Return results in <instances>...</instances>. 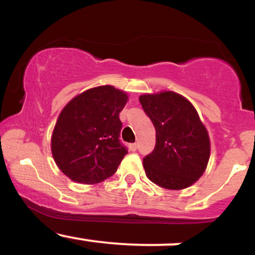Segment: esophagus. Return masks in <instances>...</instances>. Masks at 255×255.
I'll return each instance as SVG.
<instances>
[{
    "mask_svg": "<svg viewBox=\"0 0 255 255\" xmlns=\"http://www.w3.org/2000/svg\"><path fill=\"white\" fill-rule=\"evenodd\" d=\"M129 150L133 151V152L137 150V144H136V142H134V144H130L129 145Z\"/></svg>",
    "mask_w": 255,
    "mask_h": 255,
    "instance_id": "34e87169",
    "label": "esophagus"
}]
</instances>
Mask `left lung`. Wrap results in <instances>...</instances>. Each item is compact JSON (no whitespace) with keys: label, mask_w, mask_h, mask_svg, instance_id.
Returning <instances> with one entry per match:
<instances>
[{"label":"left lung","mask_w":255,"mask_h":255,"mask_svg":"<svg viewBox=\"0 0 255 255\" xmlns=\"http://www.w3.org/2000/svg\"><path fill=\"white\" fill-rule=\"evenodd\" d=\"M156 129L154 150L142 159L146 176L166 189L195 183L210 159V137L193 104L172 91L139 97Z\"/></svg>","instance_id":"1"}]
</instances>
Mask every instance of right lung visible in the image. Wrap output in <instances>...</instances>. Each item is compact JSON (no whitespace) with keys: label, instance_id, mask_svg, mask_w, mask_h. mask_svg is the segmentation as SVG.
Wrapping results in <instances>:
<instances>
[{"label":"right lung","instance_id":"add662e5","mask_svg":"<svg viewBox=\"0 0 255 255\" xmlns=\"http://www.w3.org/2000/svg\"><path fill=\"white\" fill-rule=\"evenodd\" d=\"M127 93L110 85L75 96L61 111L51 135V153L72 181L95 184L113 176L127 154L120 141V113Z\"/></svg>","mask_w":255,"mask_h":255}]
</instances>
